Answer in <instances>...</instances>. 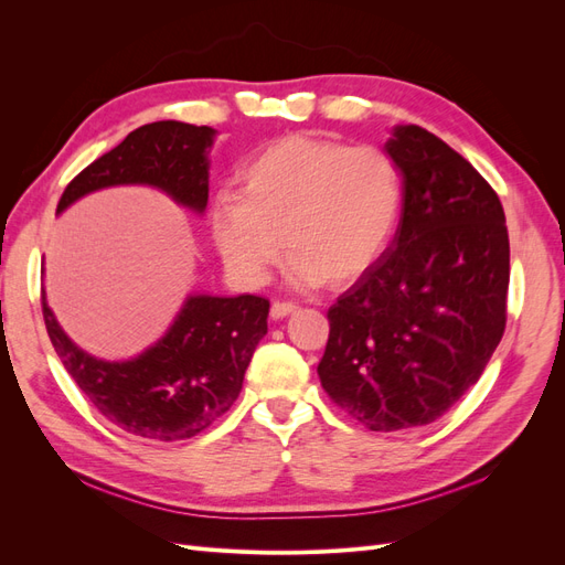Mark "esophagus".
<instances>
[{
    "label": "esophagus",
    "instance_id": "esophagus-1",
    "mask_svg": "<svg viewBox=\"0 0 565 565\" xmlns=\"http://www.w3.org/2000/svg\"><path fill=\"white\" fill-rule=\"evenodd\" d=\"M297 309H299V306L292 303V301H273V306H270V318L280 320V318H287L289 313H295Z\"/></svg>",
    "mask_w": 565,
    "mask_h": 565
}]
</instances>
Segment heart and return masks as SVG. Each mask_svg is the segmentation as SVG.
Here are the masks:
<instances>
[{"mask_svg": "<svg viewBox=\"0 0 565 565\" xmlns=\"http://www.w3.org/2000/svg\"><path fill=\"white\" fill-rule=\"evenodd\" d=\"M403 204L398 164L377 146L285 136L243 167L241 193L221 191L210 226L233 276L259 287L287 243L299 287L351 285L380 262Z\"/></svg>", "mask_w": 565, "mask_h": 565, "instance_id": "b5f03b06", "label": "heart"}]
</instances>
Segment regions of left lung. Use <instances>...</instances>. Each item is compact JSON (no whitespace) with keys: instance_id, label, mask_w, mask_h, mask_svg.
<instances>
[{"instance_id":"1","label":"left lung","mask_w":565,"mask_h":565,"mask_svg":"<svg viewBox=\"0 0 565 565\" xmlns=\"http://www.w3.org/2000/svg\"><path fill=\"white\" fill-rule=\"evenodd\" d=\"M396 235L330 306L318 365L328 396L370 431L431 424L481 377L507 324L509 233L498 193L446 141L401 125Z\"/></svg>"}]
</instances>
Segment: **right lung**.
I'll return each mask as SVG.
<instances>
[{"label":"right lung","mask_w":565,"mask_h":565,"mask_svg":"<svg viewBox=\"0 0 565 565\" xmlns=\"http://www.w3.org/2000/svg\"><path fill=\"white\" fill-rule=\"evenodd\" d=\"M214 136L212 127L177 119L134 129L67 183L56 214L113 185L158 188L202 214ZM268 299L254 295H191L156 344L129 361H104L63 332L42 289L49 339L84 396L122 431L164 443L198 436L235 403L254 349L268 332Z\"/></svg>","instance_id":"add662e5"}]
</instances>
